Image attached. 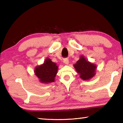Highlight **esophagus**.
Listing matches in <instances>:
<instances>
[{"mask_svg": "<svg viewBox=\"0 0 123 123\" xmlns=\"http://www.w3.org/2000/svg\"><path fill=\"white\" fill-rule=\"evenodd\" d=\"M63 63L64 64L68 65V63H69V62H68V59H64L63 60Z\"/></svg>", "mask_w": 123, "mask_h": 123, "instance_id": "esophagus-1", "label": "esophagus"}]
</instances>
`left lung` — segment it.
<instances>
[{
	"label": "left lung",
	"mask_w": 123,
	"mask_h": 123,
	"mask_svg": "<svg viewBox=\"0 0 123 123\" xmlns=\"http://www.w3.org/2000/svg\"><path fill=\"white\" fill-rule=\"evenodd\" d=\"M80 77L84 81H88L95 75L96 65L86 60L83 55H81L80 59L73 65Z\"/></svg>",
	"instance_id": "obj_1"
}]
</instances>
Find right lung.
<instances>
[{
    "instance_id": "obj_1",
    "label": "right lung",
    "mask_w": 123,
    "mask_h": 123,
    "mask_svg": "<svg viewBox=\"0 0 123 123\" xmlns=\"http://www.w3.org/2000/svg\"><path fill=\"white\" fill-rule=\"evenodd\" d=\"M58 65L49 58L45 60L43 63L35 68V75L39 79V81L44 84L54 82L58 72Z\"/></svg>"
}]
</instances>
